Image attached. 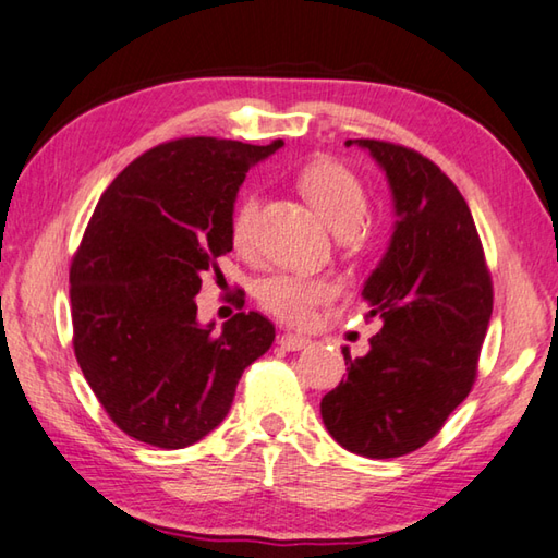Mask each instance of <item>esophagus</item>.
I'll return each mask as SVG.
<instances>
[{
	"instance_id": "esophagus-1",
	"label": "esophagus",
	"mask_w": 558,
	"mask_h": 558,
	"mask_svg": "<svg viewBox=\"0 0 558 558\" xmlns=\"http://www.w3.org/2000/svg\"><path fill=\"white\" fill-rule=\"evenodd\" d=\"M278 343L286 351H300V349H307L310 347V339L300 337V333H282V337L278 339Z\"/></svg>"
}]
</instances>
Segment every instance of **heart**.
I'll list each match as a JSON object with an SVG mask.
<instances>
[{
    "mask_svg": "<svg viewBox=\"0 0 558 558\" xmlns=\"http://www.w3.org/2000/svg\"><path fill=\"white\" fill-rule=\"evenodd\" d=\"M300 190L305 192L312 207L327 225L347 234L349 239L359 236V227L368 209V195L361 178L339 160L319 158L302 168L298 178ZM258 217V197L244 195L234 211H231L229 231L231 241L239 251H246L253 244V231H256ZM337 280L327 276H295V272H276V276L263 278L256 286L258 305L276 314L288 324H307L312 322L317 307L327 305L337 298Z\"/></svg>",
    "mask_w": 558,
    "mask_h": 558,
    "instance_id": "1",
    "label": "heart"
}]
</instances>
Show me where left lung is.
I'll list each match as a JSON object with an SVG mask.
<instances>
[{
  "label": "left lung",
  "mask_w": 558,
  "mask_h": 558,
  "mask_svg": "<svg viewBox=\"0 0 558 558\" xmlns=\"http://www.w3.org/2000/svg\"><path fill=\"white\" fill-rule=\"evenodd\" d=\"M371 150L388 175L395 231L363 286L368 317L383 329L351 359L347 378L322 398L324 427L343 449L395 459L424 447L469 398L493 314V280L459 187L437 163L378 138Z\"/></svg>",
  "instance_id": "1"
}]
</instances>
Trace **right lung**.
<instances>
[{
  "mask_svg": "<svg viewBox=\"0 0 558 558\" xmlns=\"http://www.w3.org/2000/svg\"><path fill=\"white\" fill-rule=\"evenodd\" d=\"M280 146L168 141L121 170L89 217L70 263L73 349L109 420L136 441L185 449L207 437L276 339L260 312L202 327L195 295L234 248L229 221L248 168Z\"/></svg>",
  "mask_w": 558,
  "mask_h": 558,
  "instance_id": "obj_1",
  "label": "right lung"
}]
</instances>
